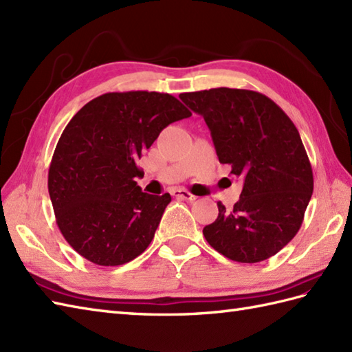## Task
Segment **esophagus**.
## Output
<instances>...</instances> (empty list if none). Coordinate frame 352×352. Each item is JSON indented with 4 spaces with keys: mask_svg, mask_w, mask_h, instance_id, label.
Here are the masks:
<instances>
[{
    "mask_svg": "<svg viewBox=\"0 0 352 352\" xmlns=\"http://www.w3.org/2000/svg\"><path fill=\"white\" fill-rule=\"evenodd\" d=\"M174 197H177V198H182V199H186V201H195L197 199V197L195 195H192L190 192H188V190H184V189H177V190H174Z\"/></svg>",
    "mask_w": 352,
    "mask_h": 352,
    "instance_id": "obj_1",
    "label": "esophagus"
}]
</instances>
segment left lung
<instances>
[{
  "label": "left lung",
  "mask_w": 352,
  "mask_h": 352,
  "mask_svg": "<svg viewBox=\"0 0 352 352\" xmlns=\"http://www.w3.org/2000/svg\"><path fill=\"white\" fill-rule=\"evenodd\" d=\"M204 118L221 163L242 178L241 199L203 234L222 256L258 263L283 250L301 228L313 193L311 164L290 118L266 95L218 87L180 95Z\"/></svg>",
  "instance_id": "8db88e82"
}]
</instances>
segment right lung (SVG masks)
Here are the masks:
<instances>
[{
    "instance_id": "obj_1",
    "label": "right lung",
    "mask_w": 352,
    "mask_h": 352,
    "mask_svg": "<svg viewBox=\"0 0 352 352\" xmlns=\"http://www.w3.org/2000/svg\"><path fill=\"white\" fill-rule=\"evenodd\" d=\"M192 113L169 94L110 92L66 125L48 172L56 222L74 250L100 266L129 263L151 243L170 195L134 182L136 162L163 129Z\"/></svg>"
}]
</instances>
